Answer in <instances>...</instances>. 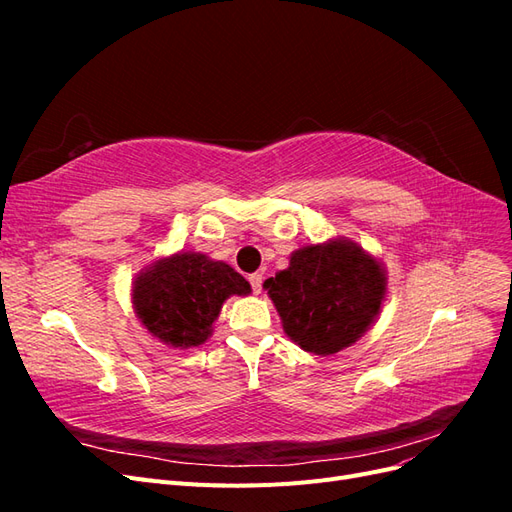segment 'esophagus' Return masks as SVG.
I'll return each mask as SVG.
<instances>
[{
  "mask_svg": "<svg viewBox=\"0 0 512 512\" xmlns=\"http://www.w3.org/2000/svg\"><path fill=\"white\" fill-rule=\"evenodd\" d=\"M247 280H250L252 290L258 294L262 290V280H265V277H262V273H252L250 277H247Z\"/></svg>",
  "mask_w": 512,
  "mask_h": 512,
  "instance_id": "obj_1",
  "label": "esophagus"
}]
</instances>
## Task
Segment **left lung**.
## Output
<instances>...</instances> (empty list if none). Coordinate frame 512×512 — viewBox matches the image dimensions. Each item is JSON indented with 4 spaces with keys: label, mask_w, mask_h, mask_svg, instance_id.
Returning <instances> with one entry per match:
<instances>
[{
    "label": "left lung",
    "mask_w": 512,
    "mask_h": 512,
    "mask_svg": "<svg viewBox=\"0 0 512 512\" xmlns=\"http://www.w3.org/2000/svg\"><path fill=\"white\" fill-rule=\"evenodd\" d=\"M265 288L292 342L327 356L369 329L384 301L386 275L363 247L337 239L301 247Z\"/></svg>",
    "instance_id": "obj_1"
}]
</instances>
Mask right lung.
Here are the masks:
<instances>
[{
	"mask_svg": "<svg viewBox=\"0 0 512 512\" xmlns=\"http://www.w3.org/2000/svg\"><path fill=\"white\" fill-rule=\"evenodd\" d=\"M252 288L226 262L185 252L162 258L136 277L132 303L145 329L175 348L207 342L213 322L230 294Z\"/></svg>",
	"mask_w": 512,
	"mask_h": 512,
	"instance_id": "right-lung-1",
	"label": "right lung"
}]
</instances>
